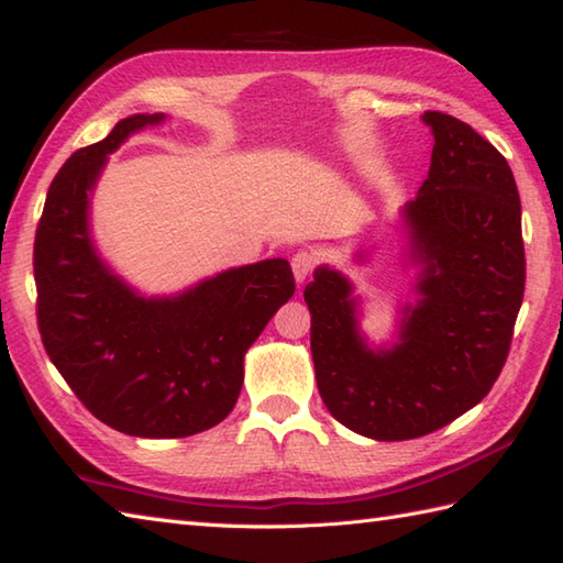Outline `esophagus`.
<instances>
[{
    "mask_svg": "<svg viewBox=\"0 0 563 563\" xmlns=\"http://www.w3.org/2000/svg\"><path fill=\"white\" fill-rule=\"evenodd\" d=\"M314 266H317V256L312 251H297L295 256H292V273H295V280L297 283H305L307 278H310V273L314 271Z\"/></svg>",
    "mask_w": 563,
    "mask_h": 563,
    "instance_id": "esophagus-1",
    "label": "esophagus"
}]
</instances>
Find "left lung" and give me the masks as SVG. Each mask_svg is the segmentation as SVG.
<instances>
[{"instance_id": "8db88e82", "label": "left lung", "mask_w": 563, "mask_h": 563, "mask_svg": "<svg viewBox=\"0 0 563 563\" xmlns=\"http://www.w3.org/2000/svg\"><path fill=\"white\" fill-rule=\"evenodd\" d=\"M432 165L402 209L420 300L398 344L368 349L351 283L317 268L305 288L317 388L351 432L405 442L437 432L490 393L508 358L525 295L522 207L490 141L444 112H424Z\"/></svg>"}]
</instances>
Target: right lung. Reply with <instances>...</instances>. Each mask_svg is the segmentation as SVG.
Segmentation results:
<instances>
[{
	"label": "right lung",
	"instance_id": "1",
	"mask_svg": "<svg viewBox=\"0 0 563 563\" xmlns=\"http://www.w3.org/2000/svg\"><path fill=\"white\" fill-rule=\"evenodd\" d=\"M163 114L121 119L55 175L33 241L38 332L53 366L99 422L178 439L234 410L244 354L295 292L290 263L231 268L175 297H141L97 256L87 224L107 156Z\"/></svg>",
	"mask_w": 563,
	"mask_h": 563
}]
</instances>
